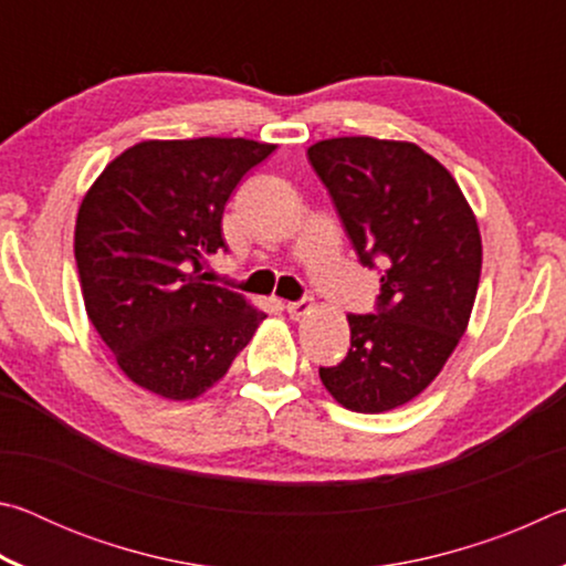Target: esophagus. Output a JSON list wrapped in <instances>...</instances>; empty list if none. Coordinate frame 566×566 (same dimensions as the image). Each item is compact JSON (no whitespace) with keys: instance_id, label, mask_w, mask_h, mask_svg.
Segmentation results:
<instances>
[{"instance_id":"obj_1","label":"esophagus","mask_w":566,"mask_h":566,"mask_svg":"<svg viewBox=\"0 0 566 566\" xmlns=\"http://www.w3.org/2000/svg\"><path fill=\"white\" fill-rule=\"evenodd\" d=\"M286 312H290V317L300 319L304 314L312 312V300H296V302H286Z\"/></svg>"}]
</instances>
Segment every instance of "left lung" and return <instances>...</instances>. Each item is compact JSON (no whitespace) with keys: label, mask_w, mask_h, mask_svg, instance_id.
<instances>
[{"label":"left lung","mask_w":566,"mask_h":566,"mask_svg":"<svg viewBox=\"0 0 566 566\" xmlns=\"http://www.w3.org/2000/svg\"><path fill=\"white\" fill-rule=\"evenodd\" d=\"M359 262L381 272L375 314H347L352 347L322 385L361 415L397 409L442 371L472 314L482 237L454 177L411 142L324 139L306 149Z\"/></svg>","instance_id":"left-lung-1"}]
</instances>
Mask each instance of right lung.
Wrapping results in <instances>:
<instances>
[{
  "label": "right lung",
  "instance_id": "right-lung-1",
  "mask_svg": "<svg viewBox=\"0 0 566 566\" xmlns=\"http://www.w3.org/2000/svg\"><path fill=\"white\" fill-rule=\"evenodd\" d=\"M274 149L242 137L139 142L82 199L84 306L134 385L175 401L205 395L266 317L199 272L205 256L227 252V199Z\"/></svg>",
  "mask_w": 566,
  "mask_h": 566
}]
</instances>
